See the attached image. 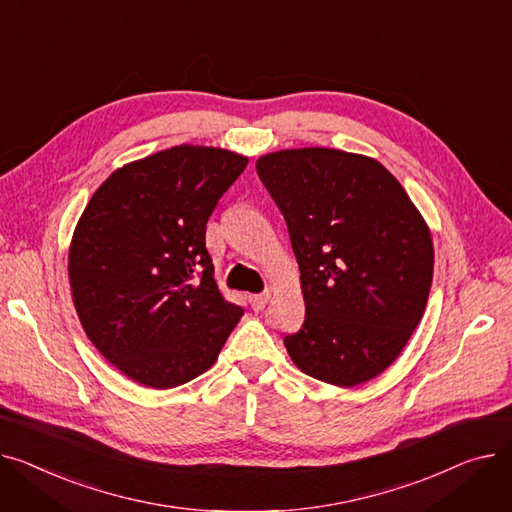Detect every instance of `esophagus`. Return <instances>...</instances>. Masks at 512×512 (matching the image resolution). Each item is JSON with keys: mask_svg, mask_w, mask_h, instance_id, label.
Returning a JSON list of instances; mask_svg holds the SVG:
<instances>
[{"mask_svg": "<svg viewBox=\"0 0 512 512\" xmlns=\"http://www.w3.org/2000/svg\"><path fill=\"white\" fill-rule=\"evenodd\" d=\"M268 293H256V295H250V306L254 312H262L268 304Z\"/></svg>", "mask_w": 512, "mask_h": 512, "instance_id": "obj_1", "label": "esophagus"}]
</instances>
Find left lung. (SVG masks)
<instances>
[{
  "label": "left lung",
  "instance_id": "8db88e82",
  "mask_svg": "<svg viewBox=\"0 0 512 512\" xmlns=\"http://www.w3.org/2000/svg\"><path fill=\"white\" fill-rule=\"evenodd\" d=\"M285 217L306 302L285 347L304 374L357 386L395 362L424 316L432 235L376 159L335 148H291L256 161Z\"/></svg>",
  "mask_w": 512,
  "mask_h": 512
}]
</instances>
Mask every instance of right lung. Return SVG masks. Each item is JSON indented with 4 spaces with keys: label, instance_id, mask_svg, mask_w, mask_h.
Instances as JSON below:
<instances>
[{
    "label": "right lung",
    "instance_id": "1",
    "mask_svg": "<svg viewBox=\"0 0 512 512\" xmlns=\"http://www.w3.org/2000/svg\"><path fill=\"white\" fill-rule=\"evenodd\" d=\"M246 165L225 148L173 146L113 171L86 204L68 256L74 306L134 382H190L244 316L217 287L206 221Z\"/></svg>",
    "mask_w": 512,
    "mask_h": 512
}]
</instances>
